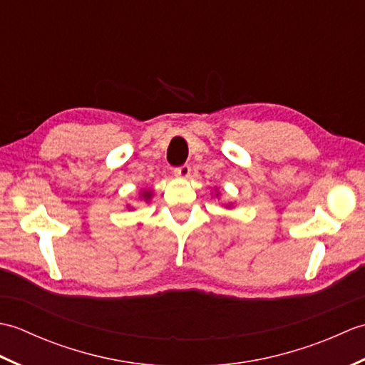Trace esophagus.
Segmentation results:
<instances>
[{"label":"esophagus","instance_id":"34e87169","mask_svg":"<svg viewBox=\"0 0 365 365\" xmlns=\"http://www.w3.org/2000/svg\"><path fill=\"white\" fill-rule=\"evenodd\" d=\"M190 173H191V166H190V165H183V166H180V168L174 169V174H175L177 177H180V178H187V177L190 175Z\"/></svg>","mask_w":365,"mask_h":365}]
</instances>
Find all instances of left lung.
<instances>
[{
  "label": "left lung",
  "mask_w": 365,
  "mask_h": 365,
  "mask_svg": "<svg viewBox=\"0 0 365 365\" xmlns=\"http://www.w3.org/2000/svg\"><path fill=\"white\" fill-rule=\"evenodd\" d=\"M213 192H215V196H216V197H218V200H220V195H221V192H220V190H218V188H215V190H213ZM224 207H227V208H230V207H232V204H224Z\"/></svg>",
  "instance_id": "8db88e82"
}]
</instances>
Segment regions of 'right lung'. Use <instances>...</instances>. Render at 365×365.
Segmentation results:
<instances>
[{"mask_svg":"<svg viewBox=\"0 0 365 365\" xmlns=\"http://www.w3.org/2000/svg\"><path fill=\"white\" fill-rule=\"evenodd\" d=\"M152 196H153V191L149 188H144V190H141V192H139V197H141V200H144V202H150ZM127 208L128 210H133V207H130V205H127Z\"/></svg>","mask_w":365,"mask_h":365,"instance_id":"add662e5","label":"right lung"}]
</instances>
